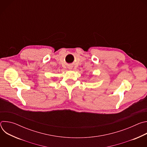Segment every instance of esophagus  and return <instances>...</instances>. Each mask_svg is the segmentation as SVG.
I'll return each instance as SVG.
<instances>
[{"instance_id":"obj_1","label":"esophagus","mask_w":147,"mask_h":147,"mask_svg":"<svg viewBox=\"0 0 147 147\" xmlns=\"http://www.w3.org/2000/svg\"><path fill=\"white\" fill-rule=\"evenodd\" d=\"M69 69H72L71 66H69Z\"/></svg>"}]
</instances>
